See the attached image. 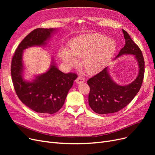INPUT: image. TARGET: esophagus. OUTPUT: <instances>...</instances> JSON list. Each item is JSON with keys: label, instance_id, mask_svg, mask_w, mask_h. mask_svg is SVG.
<instances>
[{"label": "esophagus", "instance_id": "1", "mask_svg": "<svg viewBox=\"0 0 155 155\" xmlns=\"http://www.w3.org/2000/svg\"><path fill=\"white\" fill-rule=\"evenodd\" d=\"M84 81H85V79L82 78V77H81V76L78 77V78L76 79V82L78 84H80L81 83H83Z\"/></svg>", "mask_w": 155, "mask_h": 155}]
</instances>
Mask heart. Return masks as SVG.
Listing matches in <instances>:
<instances>
[{
	"label": "heart",
	"mask_w": 155,
	"mask_h": 155,
	"mask_svg": "<svg viewBox=\"0 0 155 155\" xmlns=\"http://www.w3.org/2000/svg\"><path fill=\"white\" fill-rule=\"evenodd\" d=\"M116 50L115 41L104 35L90 34L79 36L70 42L69 50L62 48L59 58L68 67L78 64L82 58V66L89 74L101 72L109 63Z\"/></svg>",
	"instance_id": "1"
}]
</instances>
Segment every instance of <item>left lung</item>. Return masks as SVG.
<instances>
[{
    "label": "left lung",
    "instance_id": "1",
    "mask_svg": "<svg viewBox=\"0 0 155 155\" xmlns=\"http://www.w3.org/2000/svg\"><path fill=\"white\" fill-rule=\"evenodd\" d=\"M122 31L125 45L114 59L123 55H134L138 65V74L132 83L120 85L111 78L107 67L88 79V104L94 111L100 114L114 113L124 109L133 100L142 85L145 63L142 51L128 33L124 30Z\"/></svg>",
    "mask_w": 155,
    "mask_h": 155
}]
</instances>
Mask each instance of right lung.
<instances>
[{"label": "right lung", "instance_id": "1", "mask_svg": "<svg viewBox=\"0 0 155 155\" xmlns=\"http://www.w3.org/2000/svg\"><path fill=\"white\" fill-rule=\"evenodd\" d=\"M56 31L54 28L33 30L18 45L12 61L11 74L17 95L25 105L41 114L57 112L63 107L74 81L78 78L76 74L60 71L51 59L50 68L45 73L35 76L31 81L24 79L23 51L31 46H45Z\"/></svg>", "mask_w": 155, "mask_h": 155}]
</instances>
